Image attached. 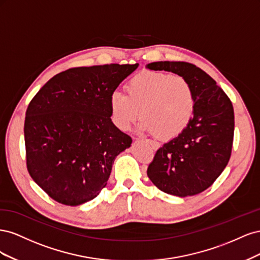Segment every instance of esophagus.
Segmentation results:
<instances>
[{
  "instance_id": "esophagus-1",
  "label": "esophagus",
  "mask_w": 260,
  "mask_h": 260,
  "mask_svg": "<svg viewBox=\"0 0 260 260\" xmlns=\"http://www.w3.org/2000/svg\"><path fill=\"white\" fill-rule=\"evenodd\" d=\"M146 142L149 144V145H151L154 149H157V148H158L160 145H159V143L158 142H156V141H153V140H146Z\"/></svg>"
}]
</instances>
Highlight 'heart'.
<instances>
[{
  "mask_svg": "<svg viewBox=\"0 0 260 260\" xmlns=\"http://www.w3.org/2000/svg\"><path fill=\"white\" fill-rule=\"evenodd\" d=\"M127 94L115 91L109 98L112 119L127 130L143 116L140 128L161 139H174L190 124L195 111L191 83L181 76L144 70L125 83ZM141 113H139V109Z\"/></svg>",
  "mask_w": 260,
  "mask_h": 260,
  "instance_id": "heart-1",
  "label": "heart"
}]
</instances>
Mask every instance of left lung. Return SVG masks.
I'll return each instance as SVG.
<instances>
[{"label":"left lung","instance_id":"8db88e82","mask_svg":"<svg viewBox=\"0 0 260 260\" xmlns=\"http://www.w3.org/2000/svg\"><path fill=\"white\" fill-rule=\"evenodd\" d=\"M147 68L185 78L195 96L190 124L157 149L147 176L165 193L196 195L214 183L229 162L234 137L232 103L209 75L191 62L155 61Z\"/></svg>","mask_w":260,"mask_h":260}]
</instances>
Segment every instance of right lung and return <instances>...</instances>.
<instances>
[{"label":"right lung","instance_id":"right-lung-1","mask_svg":"<svg viewBox=\"0 0 260 260\" xmlns=\"http://www.w3.org/2000/svg\"><path fill=\"white\" fill-rule=\"evenodd\" d=\"M138 66L69 68L30 101L23 127L27 169L54 201L81 205L106 186L115 158L132 142L112 122L109 98Z\"/></svg>","mask_w":260,"mask_h":260}]
</instances>
